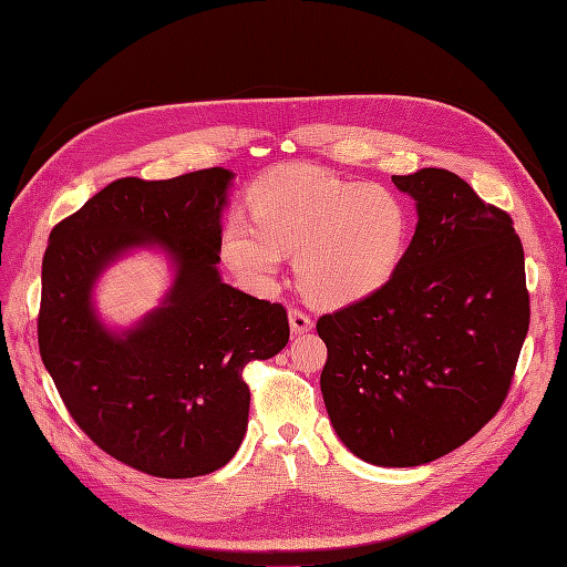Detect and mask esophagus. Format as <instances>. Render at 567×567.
<instances>
[{
    "mask_svg": "<svg viewBox=\"0 0 567 567\" xmlns=\"http://www.w3.org/2000/svg\"><path fill=\"white\" fill-rule=\"evenodd\" d=\"M289 326L293 336H301V333H308L312 329V319L308 312L299 310V308H291L289 310Z\"/></svg>",
    "mask_w": 567,
    "mask_h": 567,
    "instance_id": "34e87169",
    "label": "esophagus"
}]
</instances>
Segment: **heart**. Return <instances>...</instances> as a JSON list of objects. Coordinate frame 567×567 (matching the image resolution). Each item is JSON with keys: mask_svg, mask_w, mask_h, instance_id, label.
Segmentation results:
<instances>
[{"mask_svg": "<svg viewBox=\"0 0 567 567\" xmlns=\"http://www.w3.org/2000/svg\"><path fill=\"white\" fill-rule=\"evenodd\" d=\"M250 216L220 229V255L250 287H268L287 250L296 276L326 306L363 301L391 282L406 255L411 216L389 188L363 186L319 167H276L250 190Z\"/></svg>", "mask_w": 567, "mask_h": 567, "instance_id": "obj_1", "label": "heart"}]
</instances>
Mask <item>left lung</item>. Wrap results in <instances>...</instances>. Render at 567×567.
Listing matches in <instances>:
<instances>
[{
	"label": "left lung",
	"mask_w": 567,
	"mask_h": 567,
	"mask_svg": "<svg viewBox=\"0 0 567 567\" xmlns=\"http://www.w3.org/2000/svg\"><path fill=\"white\" fill-rule=\"evenodd\" d=\"M393 184L419 225L391 282L317 321L321 395L347 449L421 466L460 449L508 398L528 333L524 248L513 218L449 169Z\"/></svg>",
	"instance_id": "left-lung-1"
}]
</instances>
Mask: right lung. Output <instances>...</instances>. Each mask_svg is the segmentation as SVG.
Wrapping results in <instances>:
<instances>
[{"mask_svg": "<svg viewBox=\"0 0 567 567\" xmlns=\"http://www.w3.org/2000/svg\"><path fill=\"white\" fill-rule=\"evenodd\" d=\"M234 174L126 176L54 225L43 257L39 349L73 421L101 451L156 478L225 466L248 427L244 368L289 340L287 310L220 280V216ZM135 247L175 264L164 303L126 332L97 319L93 287Z\"/></svg>", "mask_w": 567, "mask_h": 567, "instance_id": "right-lung-1", "label": "right lung"}]
</instances>
